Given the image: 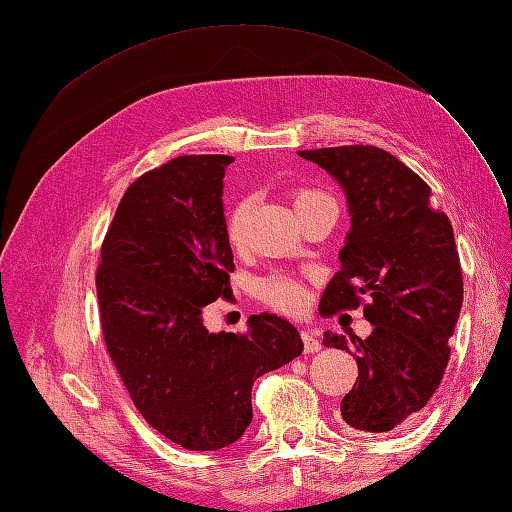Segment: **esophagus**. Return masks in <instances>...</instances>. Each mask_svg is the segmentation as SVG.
<instances>
[{"label":"esophagus","mask_w":512,"mask_h":512,"mask_svg":"<svg viewBox=\"0 0 512 512\" xmlns=\"http://www.w3.org/2000/svg\"><path fill=\"white\" fill-rule=\"evenodd\" d=\"M301 339H303L305 352H318L322 348V342L312 331H301Z\"/></svg>","instance_id":"obj_1"}]
</instances>
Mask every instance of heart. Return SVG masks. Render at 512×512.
I'll return each mask as SVG.
<instances>
[{"instance_id": "heart-1", "label": "heart", "mask_w": 512, "mask_h": 512, "mask_svg": "<svg viewBox=\"0 0 512 512\" xmlns=\"http://www.w3.org/2000/svg\"><path fill=\"white\" fill-rule=\"evenodd\" d=\"M322 203H333V200L318 190L301 188L292 192L294 213H301L309 207L322 205ZM247 218H250V200L247 198L237 200V203L226 211L224 228H226V239L230 245H241L245 241ZM258 294L260 299H265L269 305L282 309V312H288V314H297L307 305L305 284L288 275H271L267 280H262L258 284Z\"/></svg>"}]
</instances>
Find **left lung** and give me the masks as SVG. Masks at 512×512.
I'll return each instance as SVG.
<instances>
[{
  "label": "left lung",
  "mask_w": 512,
  "mask_h": 512,
  "mask_svg": "<svg viewBox=\"0 0 512 512\" xmlns=\"http://www.w3.org/2000/svg\"><path fill=\"white\" fill-rule=\"evenodd\" d=\"M339 183L350 230L342 267L322 292L320 314L359 307L369 337L324 333V346L356 356L359 378L342 399L344 425L386 433L427 406L451 356L463 301L453 226L431 209L429 185L389 151L371 145L299 151Z\"/></svg>",
  "instance_id": "left-lung-1"
}]
</instances>
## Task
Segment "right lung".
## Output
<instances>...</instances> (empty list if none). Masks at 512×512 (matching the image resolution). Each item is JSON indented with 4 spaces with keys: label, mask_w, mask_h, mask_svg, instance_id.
I'll list each match as a JSON object with an SVG mask.
<instances>
[{
    "label": "right lung",
    "mask_w": 512,
    "mask_h": 512,
    "mask_svg": "<svg viewBox=\"0 0 512 512\" xmlns=\"http://www.w3.org/2000/svg\"><path fill=\"white\" fill-rule=\"evenodd\" d=\"M228 156H181L138 177L102 243L96 275L106 350L136 410L188 451H218L252 423L256 378L303 352L275 314L211 333L205 305L230 294Z\"/></svg>",
    "instance_id": "add662e5"
}]
</instances>
